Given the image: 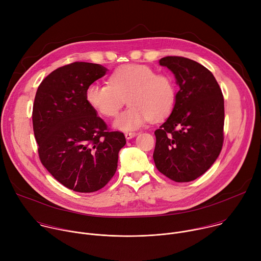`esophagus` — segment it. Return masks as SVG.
<instances>
[{
	"instance_id": "1",
	"label": "esophagus",
	"mask_w": 261,
	"mask_h": 261,
	"mask_svg": "<svg viewBox=\"0 0 261 261\" xmlns=\"http://www.w3.org/2000/svg\"><path fill=\"white\" fill-rule=\"evenodd\" d=\"M137 134L135 133V132H127V133H125V137H126V139H131V138H133V137H135Z\"/></svg>"
}]
</instances>
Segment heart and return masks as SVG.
I'll list each match as a JSON object with an SVG mask.
<instances>
[{
    "mask_svg": "<svg viewBox=\"0 0 261 261\" xmlns=\"http://www.w3.org/2000/svg\"><path fill=\"white\" fill-rule=\"evenodd\" d=\"M86 99L98 114L107 118L117 116L128 100L130 106L113 126L129 132L138 130L151 120L168 117L175 104L176 91L172 79L166 74H157L146 65L128 64L110 74L109 84L90 85Z\"/></svg>",
    "mask_w": 261,
    "mask_h": 261,
    "instance_id": "heart-1",
    "label": "heart"
}]
</instances>
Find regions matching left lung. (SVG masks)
Returning a JSON list of instances; mask_svg holds the SVG:
<instances>
[{
	"label": "left lung",
	"instance_id": "left-lung-1",
	"mask_svg": "<svg viewBox=\"0 0 261 261\" xmlns=\"http://www.w3.org/2000/svg\"><path fill=\"white\" fill-rule=\"evenodd\" d=\"M179 87L170 116L155 131L153 154L157 169L185 182L202 175L217 160L223 145L224 99L213 73L182 57H165Z\"/></svg>",
	"mask_w": 261,
	"mask_h": 261
}]
</instances>
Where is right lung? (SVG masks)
I'll return each mask as SVG.
<instances>
[{
	"label": "right lung",
	"instance_id": "right-lung-1",
	"mask_svg": "<svg viewBox=\"0 0 261 261\" xmlns=\"http://www.w3.org/2000/svg\"><path fill=\"white\" fill-rule=\"evenodd\" d=\"M108 70L75 62L53 71L37 90L33 129L43 166L68 189L100 190L117 171L125 135L109 132L87 102L86 90Z\"/></svg>",
	"mask_w": 261,
	"mask_h": 261
}]
</instances>
